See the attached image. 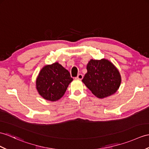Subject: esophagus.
Listing matches in <instances>:
<instances>
[{
  "label": "esophagus",
  "instance_id": "1",
  "mask_svg": "<svg viewBox=\"0 0 149 149\" xmlns=\"http://www.w3.org/2000/svg\"><path fill=\"white\" fill-rule=\"evenodd\" d=\"M82 78H83V75H82V74H79L77 75V79H79V80H82Z\"/></svg>",
  "mask_w": 149,
  "mask_h": 149
}]
</instances>
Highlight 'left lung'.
<instances>
[{
    "label": "left lung",
    "mask_w": 149,
    "mask_h": 149,
    "mask_svg": "<svg viewBox=\"0 0 149 149\" xmlns=\"http://www.w3.org/2000/svg\"><path fill=\"white\" fill-rule=\"evenodd\" d=\"M87 70L82 81L96 97L106 98L119 89L121 77L115 65L108 60L92 59L87 65Z\"/></svg>",
    "instance_id": "8db88e82"
}]
</instances>
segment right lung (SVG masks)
<instances>
[{"instance_id":"right-lung-1","label":"right lung","mask_w":149,"mask_h":149,"mask_svg":"<svg viewBox=\"0 0 149 149\" xmlns=\"http://www.w3.org/2000/svg\"><path fill=\"white\" fill-rule=\"evenodd\" d=\"M72 81L69 72L56 62L41 69L36 79V89L45 100L56 102L64 95Z\"/></svg>"}]
</instances>
